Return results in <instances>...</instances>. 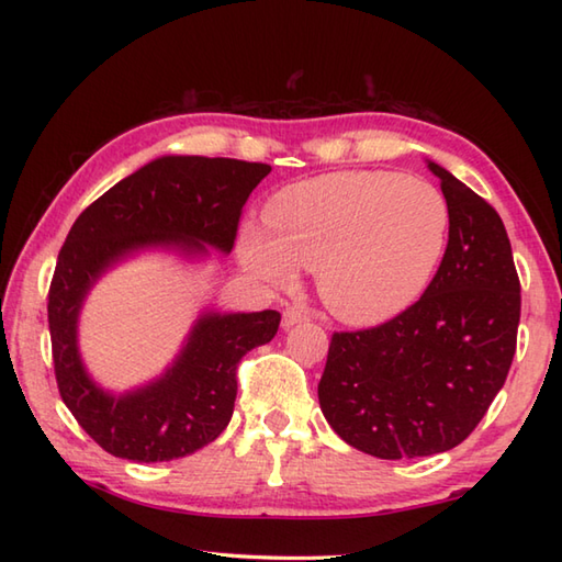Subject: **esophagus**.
I'll use <instances>...</instances> for the list:
<instances>
[{"mask_svg":"<svg viewBox=\"0 0 562 562\" xmlns=\"http://www.w3.org/2000/svg\"><path fill=\"white\" fill-rule=\"evenodd\" d=\"M308 318V314L304 312V308H300V306H288L282 312V324L284 326H294V324H302V321H306Z\"/></svg>","mask_w":562,"mask_h":562,"instance_id":"esophagus-1","label":"esophagus"}]
</instances>
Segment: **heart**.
Segmentation results:
<instances>
[{"label": "heart", "instance_id": "heart-1", "mask_svg": "<svg viewBox=\"0 0 562 562\" xmlns=\"http://www.w3.org/2000/svg\"><path fill=\"white\" fill-rule=\"evenodd\" d=\"M266 232L244 226L238 256L272 284L314 268L321 302L355 326H374L423 294L445 254L449 205L420 178L342 171L274 193Z\"/></svg>", "mask_w": 562, "mask_h": 562}]
</instances>
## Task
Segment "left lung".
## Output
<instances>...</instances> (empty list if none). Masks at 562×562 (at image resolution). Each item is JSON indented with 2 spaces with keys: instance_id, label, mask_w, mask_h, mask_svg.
<instances>
[{
  "instance_id": "1",
  "label": "left lung",
  "mask_w": 562,
  "mask_h": 562,
  "mask_svg": "<svg viewBox=\"0 0 562 562\" xmlns=\"http://www.w3.org/2000/svg\"><path fill=\"white\" fill-rule=\"evenodd\" d=\"M449 241L420 300L374 328L333 333L318 403L350 447L417 459L469 437L517 352L519 274L491 202L429 161Z\"/></svg>"
}]
</instances>
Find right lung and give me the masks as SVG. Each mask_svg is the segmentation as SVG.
Listing matches in <instances>:
<instances>
[{
    "mask_svg": "<svg viewBox=\"0 0 562 562\" xmlns=\"http://www.w3.org/2000/svg\"><path fill=\"white\" fill-rule=\"evenodd\" d=\"M268 164L164 157L123 178L71 224L47 292L59 396L101 449L127 461H171L229 425L241 357L274 338L280 314H205L178 362L157 384L113 398L91 384L77 352V314L99 274L130 250L173 244L229 254L248 195Z\"/></svg>",
    "mask_w": 562,
    "mask_h": 562,
    "instance_id": "right-lung-1",
    "label": "right lung"
}]
</instances>
